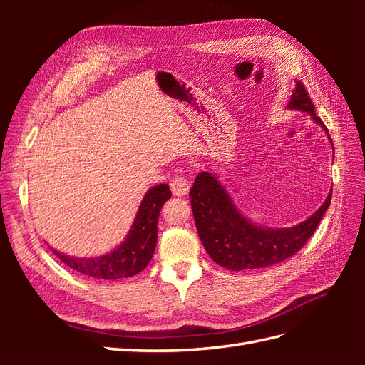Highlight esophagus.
Here are the masks:
<instances>
[{
    "label": "esophagus",
    "instance_id": "esophagus-1",
    "mask_svg": "<svg viewBox=\"0 0 365 365\" xmlns=\"http://www.w3.org/2000/svg\"><path fill=\"white\" fill-rule=\"evenodd\" d=\"M170 189L175 196H184L190 189V184L184 175H175L170 180Z\"/></svg>",
    "mask_w": 365,
    "mask_h": 365
}]
</instances>
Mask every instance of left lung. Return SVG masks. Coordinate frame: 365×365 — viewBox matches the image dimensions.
I'll return each mask as SVG.
<instances>
[{
	"instance_id": "left-lung-1",
	"label": "left lung",
	"mask_w": 365,
	"mask_h": 365,
	"mask_svg": "<svg viewBox=\"0 0 365 365\" xmlns=\"http://www.w3.org/2000/svg\"><path fill=\"white\" fill-rule=\"evenodd\" d=\"M288 108L309 114L327 132L302 82L295 83ZM329 140L332 141L330 137ZM190 197L197 235L208 256L227 269L244 271L277 264L302 250L329 208L332 190L311 217L289 228H263L252 224L239 212L212 172L197 173Z\"/></svg>"
}]
</instances>
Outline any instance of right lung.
Returning a JSON list of instances; mask_svg holds the SVG:
<instances>
[{
  "mask_svg": "<svg viewBox=\"0 0 365 365\" xmlns=\"http://www.w3.org/2000/svg\"><path fill=\"white\" fill-rule=\"evenodd\" d=\"M170 196L168 184H158L148 190L128 236L115 250L105 256L79 259L51 250L67 267L86 277L102 280L132 277L145 269L153 256L158 236V216L163 204Z\"/></svg>",
  "mask_w": 365,
  "mask_h": 365,
  "instance_id": "right-lung-1",
  "label": "right lung"
}]
</instances>
